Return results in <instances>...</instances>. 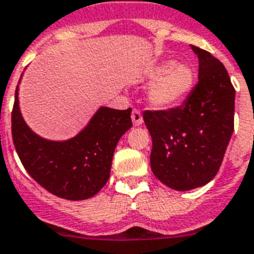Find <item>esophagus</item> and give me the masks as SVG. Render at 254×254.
<instances>
[{
    "instance_id": "34e87169",
    "label": "esophagus",
    "mask_w": 254,
    "mask_h": 254,
    "mask_svg": "<svg viewBox=\"0 0 254 254\" xmlns=\"http://www.w3.org/2000/svg\"><path fill=\"white\" fill-rule=\"evenodd\" d=\"M131 120H133V125L134 127H138V125H141L142 124V115H141V112L138 111V109H133L131 111Z\"/></svg>"
}]
</instances>
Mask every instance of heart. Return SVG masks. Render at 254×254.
I'll return each mask as SVG.
<instances>
[{
	"label": "heart",
	"mask_w": 254,
	"mask_h": 254,
	"mask_svg": "<svg viewBox=\"0 0 254 254\" xmlns=\"http://www.w3.org/2000/svg\"><path fill=\"white\" fill-rule=\"evenodd\" d=\"M154 83L149 92L150 103L157 108H169L185 99L193 85V69L185 63H165L151 72Z\"/></svg>",
	"instance_id": "obj_1"
}]
</instances>
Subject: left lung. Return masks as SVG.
<instances>
[{
	"label": "left lung",
	"instance_id": "left-lung-1",
	"mask_svg": "<svg viewBox=\"0 0 254 254\" xmlns=\"http://www.w3.org/2000/svg\"><path fill=\"white\" fill-rule=\"evenodd\" d=\"M199 58V80L185 103L143 111L151 135V171L163 185L187 191L216 175L235 127V88L217 58L191 46Z\"/></svg>",
	"mask_w": 254,
	"mask_h": 254
}]
</instances>
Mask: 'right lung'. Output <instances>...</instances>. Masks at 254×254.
I'll list each match as a JSON object with an SVG mask.
<instances>
[{
    "label": "right lung",
    "mask_w": 254,
    "mask_h": 254,
    "mask_svg": "<svg viewBox=\"0 0 254 254\" xmlns=\"http://www.w3.org/2000/svg\"><path fill=\"white\" fill-rule=\"evenodd\" d=\"M130 113L131 108H100L75 138L46 141L34 134L22 119L17 87L11 111L14 147L38 185L67 200H83L96 195L109 179L116 145L131 127Z\"/></svg>",
    "instance_id": "right-lung-1"
}]
</instances>
